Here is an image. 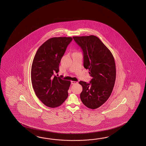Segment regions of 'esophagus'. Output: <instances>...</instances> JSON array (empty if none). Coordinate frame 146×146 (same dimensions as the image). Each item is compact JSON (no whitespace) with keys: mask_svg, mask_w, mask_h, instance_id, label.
I'll use <instances>...</instances> for the list:
<instances>
[{"mask_svg":"<svg viewBox=\"0 0 146 146\" xmlns=\"http://www.w3.org/2000/svg\"><path fill=\"white\" fill-rule=\"evenodd\" d=\"M78 82L77 81H71V84H77Z\"/></svg>","mask_w":146,"mask_h":146,"instance_id":"obj_1","label":"esophagus"}]
</instances>
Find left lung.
Instances as JSON below:
<instances>
[{
  "mask_svg": "<svg viewBox=\"0 0 146 146\" xmlns=\"http://www.w3.org/2000/svg\"><path fill=\"white\" fill-rule=\"evenodd\" d=\"M83 52L84 66L92 77L90 83L79 81L82 87V102L87 108L96 109L103 105L111 96L116 79L114 57L99 38L94 35L74 36Z\"/></svg>",
  "mask_w": 146,
  "mask_h": 146,
  "instance_id": "obj_1",
  "label": "left lung"
}]
</instances>
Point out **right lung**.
I'll use <instances>...</instances> for the list:
<instances>
[{"instance_id": "add662e5", "label": "right lung", "mask_w": 146, "mask_h": 146, "mask_svg": "<svg viewBox=\"0 0 146 146\" xmlns=\"http://www.w3.org/2000/svg\"><path fill=\"white\" fill-rule=\"evenodd\" d=\"M72 40L71 37L50 38L38 48L34 56L31 67L32 87L37 98L48 107L59 106L68 96L70 81L55 74L59 72L61 59Z\"/></svg>"}]
</instances>
